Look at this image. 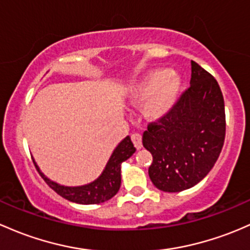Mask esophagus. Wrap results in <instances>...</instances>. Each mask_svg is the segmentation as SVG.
<instances>
[{"instance_id": "1", "label": "esophagus", "mask_w": 250, "mask_h": 250, "mask_svg": "<svg viewBox=\"0 0 250 250\" xmlns=\"http://www.w3.org/2000/svg\"><path fill=\"white\" fill-rule=\"evenodd\" d=\"M132 140L134 145L138 149H140L143 147V144H141V134L140 133H134L132 134Z\"/></svg>"}]
</instances>
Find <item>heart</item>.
Here are the masks:
<instances>
[{"mask_svg": "<svg viewBox=\"0 0 250 250\" xmlns=\"http://www.w3.org/2000/svg\"><path fill=\"white\" fill-rule=\"evenodd\" d=\"M182 92L183 85H181V83H178L177 86H173V87L167 88V90H164L162 97H159V102L157 104V106H154L153 109L148 111V116L152 118H158L162 117L164 114H167L171 109L172 105L180 99ZM147 94H148V92L147 93L139 94V97L140 98H145Z\"/></svg>", "mask_w": 250, "mask_h": 250, "instance_id": "heart-1", "label": "heart"}]
</instances>
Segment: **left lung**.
<instances>
[{
    "instance_id": "obj_1",
    "label": "left lung",
    "mask_w": 250,
    "mask_h": 250,
    "mask_svg": "<svg viewBox=\"0 0 250 250\" xmlns=\"http://www.w3.org/2000/svg\"><path fill=\"white\" fill-rule=\"evenodd\" d=\"M190 85L175 110L152 122L143 144L153 163L148 175L163 191L185 190L201 182L213 169L225 139V110L217 83L190 62Z\"/></svg>"
}]
</instances>
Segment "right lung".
<instances>
[{
  "mask_svg": "<svg viewBox=\"0 0 250 250\" xmlns=\"http://www.w3.org/2000/svg\"><path fill=\"white\" fill-rule=\"evenodd\" d=\"M134 152L135 148L129 136H127L115 148L101 176L87 185L79 186V187H64L57 185L48 177H45V181L49 183L50 187L70 201L79 202V204L104 202L116 195L121 186V163L129 158Z\"/></svg>",
  "mask_w": 250,
  "mask_h": 250,
  "instance_id": "right-lung-1",
  "label": "right lung"
}]
</instances>
